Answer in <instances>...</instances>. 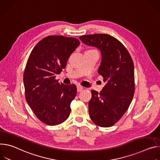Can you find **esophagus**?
<instances>
[{"instance_id": "34e87169", "label": "esophagus", "mask_w": 160, "mask_h": 160, "mask_svg": "<svg viewBox=\"0 0 160 160\" xmlns=\"http://www.w3.org/2000/svg\"><path fill=\"white\" fill-rule=\"evenodd\" d=\"M83 89H84L83 87L81 86H77V90H78V92H82V91L83 90Z\"/></svg>"}]
</instances>
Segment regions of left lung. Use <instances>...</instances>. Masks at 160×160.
I'll use <instances>...</instances> for the list:
<instances>
[{"instance_id": "left-lung-1", "label": "left lung", "mask_w": 160, "mask_h": 160, "mask_svg": "<svg viewBox=\"0 0 160 160\" xmlns=\"http://www.w3.org/2000/svg\"><path fill=\"white\" fill-rule=\"evenodd\" d=\"M86 45L102 53L98 74L106 84L100 93L92 90L88 103L92 121L100 127H110L128 110L135 93L134 65L127 49L108 34L95 33L79 38Z\"/></svg>"}]
</instances>
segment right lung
I'll use <instances>...</instances> for the list:
<instances>
[{
    "mask_svg": "<svg viewBox=\"0 0 160 160\" xmlns=\"http://www.w3.org/2000/svg\"><path fill=\"white\" fill-rule=\"evenodd\" d=\"M79 44L76 38L49 35L35 46L27 60L23 74L25 99L35 115L48 125H60L70 115L76 86L60 83L55 78Z\"/></svg>",
    "mask_w": 160,
    "mask_h": 160,
    "instance_id": "add662e5",
    "label": "right lung"
}]
</instances>
